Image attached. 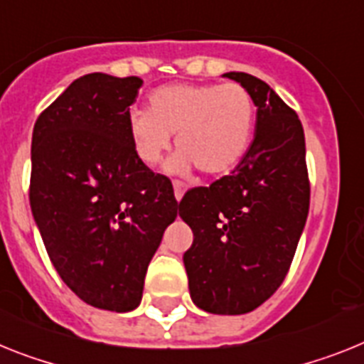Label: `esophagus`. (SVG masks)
I'll return each instance as SVG.
<instances>
[{"mask_svg":"<svg viewBox=\"0 0 364 364\" xmlns=\"http://www.w3.org/2000/svg\"><path fill=\"white\" fill-rule=\"evenodd\" d=\"M173 194H176V200L177 201H181L183 194H185V187H183V185L179 181L173 183Z\"/></svg>","mask_w":364,"mask_h":364,"instance_id":"34e87169","label":"esophagus"}]
</instances>
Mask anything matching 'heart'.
I'll use <instances>...</instances> for the list:
<instances>
[{"label": "heart", "mask_w": 364, "mask_h": 364, "mask_svg": "<svg viewBox=\"0 0 364 364\" xmlns=\"http://www.w3.org/2000/svg\"><path fill=\"white\" fill-rule=\"evenodd\" d=\"M253 122L255 103L242 85L172 83L149 94L148 111L129 116V139L136 157L155 166L176 135L172 172L198 168L203 176H220L248 151Z\"/></svg>", "instance_id": "1"}]
</instances>
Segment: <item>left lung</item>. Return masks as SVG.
I'll return each mask as SVG.
<instances>
[{
    "mask_svg": "<svg viewBox=\"0 0 364 364\" xmlns=\"http://www.w3.org/2000/svg\"><path fill=\"white\" fill-rule=\"evenodd\" d=\"M257 107L255 136L229 176L194 187L179 216L194 240L183 255L192 301L215 314L257 309L279 289L309 213L304 127L264 81L229 72Z\"/></svg>",
    "mask_w": 364,
    "mask_h": 364,
    "instance_id": "obj_1",
    "label": "left lung"
}]
</instances>
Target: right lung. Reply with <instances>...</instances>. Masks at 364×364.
<instances>
[{
  "instance_id": "right-lung-1",
  "label": "right lung",
  "mask_w": 364,
  "mask_h": 364,
  "mask_svg": "<svg viewBox=\"0 0 364 364\" xmlns=\"http://www.w3.org/2000/svg\"><path fill=\"white\" fill-rule=\"evenodd\" d=\"M142 79L87 73L36 118L29 201L60 279L88 305L135 309L177 216L172 183L136 157L129 107Z\"/></svg>"
}]
</instances>
